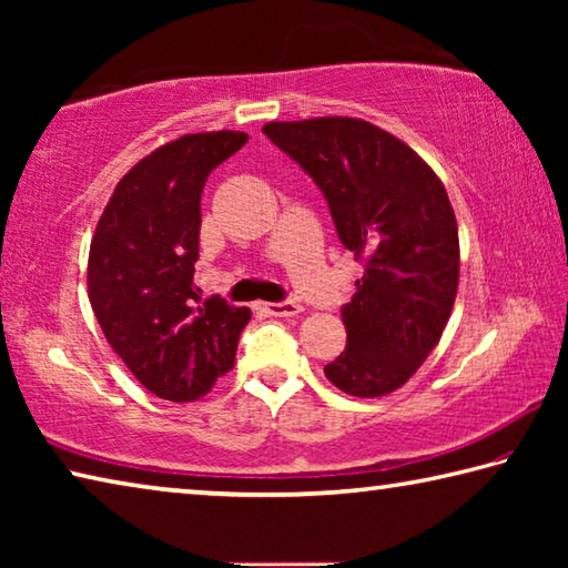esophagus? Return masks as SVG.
Listing matches in <instances>:
<instances>
[{"label": "esophagus", "instance_id": "obj_1", "mask_svg": "<svg viewBox=\"0 0 568 568\" xmlns=\"http://www.w3.org/2000/svg\"><path fill=\"white\" fill-rule=\"evenodd\" d=\"M267 315L273 318H295L297 313H303V305H297L295 301H281V303H263L261 305Z\"/></svg>", "mask_w": 568, "mask_h": 568}]
</instances>
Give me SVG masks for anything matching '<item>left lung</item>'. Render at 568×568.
<instances>
[{"instance_id": "obj_1", "label": "left lung", "mask_w": 568, "mask_h": 568, "mask_svg": "<svg viewBox=\"0 0 568 568\" xmlns=\"http://www.w3.org/2000/svg\"><path fill=\"white\" fill-rule=\"evenodd\" d=\"M263 132L321 187L335 233L365 267L341 307L348 345L325 378L348 396H386L436 348L456 301L458 227L446 187L371 122L315 118Z\"/></svg>"}]
</instances>
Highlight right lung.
Instances as JSON below:
<instances>
[{
  "instance_id": "add662e5",
  "label": "right lung",
  "mask_w": 568,
  "mask_h": 568,
  "mask_svg": "<svg viewBox=\"0 0 568 568\" xmlns=\"http://www.w3.org/2000/svg\"><path fill=\"white\" fill-rule=\"evenodd\" d=\"M245 132L182 134L140 160L114 187L94 230L90 303L104 338L142 386L172 403L197 400L233 368L247 307L200 297V197L210 172Z\"/></svg>"
}]
</instances>
